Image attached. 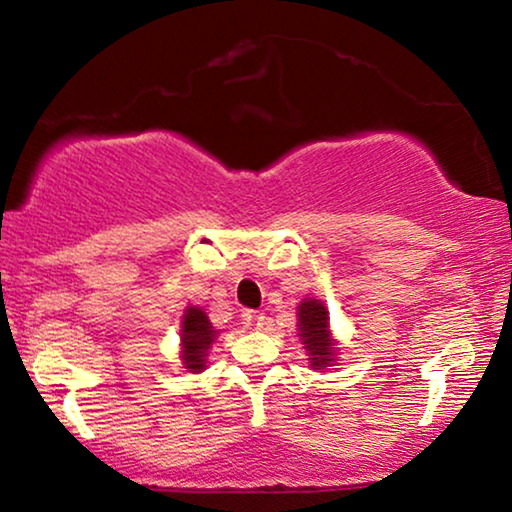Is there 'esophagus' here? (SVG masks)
Listing matches in <instances>:
<instances>
[{"label": "esophagus", "mask_w": 512, "mask_h": 512, "mask_svg": "<svg viewBox=\"0 0 512 512\" xmlns=\"http://www.w3.org/2000/svg\"><path fill=\"white\" fill-rule=\"evenodd\" d=\"M241 320H244V325L250 329H262L266 323V316L259 314V311H244Z\"/></svg>", "instance_id": "1"}]
</instances>
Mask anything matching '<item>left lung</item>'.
Instances as JSON below:
<instances>
[{
	"mask_svg": "<svg viewBox=\"0 0 512 512\" xmlns=\"http://www.w3.org/2000/svg\"><path fill=\"white\" fill-rule=\"evenodd\" d=\"M298 336L305 345L309 366L323 370L334 361L336 348L329 334V311L316 298H305L298 305Z\"/></svg>",
	"mask_w": 512,
	"mask_h": 512,
	"instance_id": "1",
	"label": "left lung"
}]
</instances>
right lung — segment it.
Segmentation results:
<instances>
[{
  "mask_svg": "<svg viewBox=\"0 0 512 512\" xmlns=\"http://www.w3.org/2000/svg\"><path fill=\"white\" fill-rule=\"evenodd\" d=\"M214 339L216 329L212 327L210 318L205 316V311L201 307H187L183 316V329H180V341H183L180 359H183L185 368L192 372H203L207 350L212 348Z\"/></svg>",
  "mask_w": 512,
  "mask_h": 512,
  "instance_id": "right-lung-1",
  "label": "right lung"
}]
</instances>
